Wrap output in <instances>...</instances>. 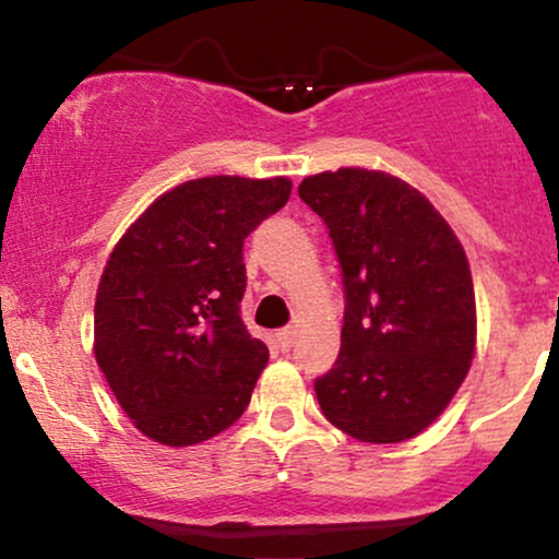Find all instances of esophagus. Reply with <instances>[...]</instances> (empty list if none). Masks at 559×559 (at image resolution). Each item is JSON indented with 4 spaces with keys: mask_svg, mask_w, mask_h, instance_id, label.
<instances>
[{
    "mask_svg": "<svg viewBox=\"0 0 559 559\" xmlns=\"http://www.w3.org/2000/svg\"><path fill=\"white\" fill-rule=\"evenodd\" d=\"M275 342H278L281 352L292 349V344H294V329H284V331L275 333Z\"/></svg>",
    "mask_w": 559,
    "mask_h": 559,
    "instance_id": "34e87169",
    "label": "esophagus"
}]
</instances>
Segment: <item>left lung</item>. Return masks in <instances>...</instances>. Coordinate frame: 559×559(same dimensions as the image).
Returning <instances> with one entry per match:
<instances>
[{"mask_svg": "<svg viewBox=\"0 0 559 559\" xmlns=\"http://www.w3.org/2000/svg\"><path fill=\"white\" fill-rule=\"evenodd\" d=\"M342 265V352L316 378L338 431L396 444L426 431L476 355V294L465 249L439 210L402 178L338 168L305 178Z\"/></svg>", "mask_w": 559, "mask_h": 559, "instance_id": "obj_1", "label": "left lung"}]
</instances>
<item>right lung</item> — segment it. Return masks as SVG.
Returning a JSON list of instances; mask_svg holds the SVG:
<instances>
[{
	"label": "right lung",
	"instance_id": "add662e5",
	"mask_svg": "<svg viewBox=\"0 0 559 559\" xmlns=\"http://www.w3.org/2000/svg\"><path fill=\"white\" fill-rule=\"evenodd\" d=\"M288 194V178H197L157 197L115 243L96 288L94 355L152 441L213 439L252 400L267 346L241 320L243 239Z\"/></svg>",
	"mask_w": 559,
	"mask_h": 559
}]
</instances>
